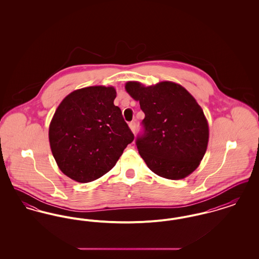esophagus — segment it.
<instances>
[{"instance_id":"1","label":"esophagus","mask_w":259,"mask_h":259,"mask_svg":"<svg viewBox=\"0 0 259 259\" xmlns=\"http://www.w3.org/2000/svg\"><path fill=\"white\" fill-rule=\"evenodd\" d=\"M129 127H130V129L133 131V132H135L136 130V122L135 121H132V122H130L129 123Z\"/></svg>"}]
</instances>
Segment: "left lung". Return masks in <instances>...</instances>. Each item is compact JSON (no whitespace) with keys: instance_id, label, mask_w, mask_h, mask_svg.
<instances>
[{"instance_id":"obj_1","label":"left lung","mask_w":259,"mask_h":259,"mask_svg":"<svg viewBox=\"0 0 259 259\" xmlns=\"http://www.w3.org/2000/svg\"><path fill=\"white\" fill-rule=\"evenodd\" d=\"M125 89L145 112L136 145L148 168L169 180L196 170L208 147L209 125L193 96L172 81L148 87L128 81Z\"/></svg>"}]
</instances>
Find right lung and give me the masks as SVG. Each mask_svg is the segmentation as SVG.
<instances>
[{
  "instance_id": "obj_1",
  "label": "right lung",
  "mask_w": 259,
  "mask_h": 259,
  "mask_svg": "<svg viewBox=\"0 0 259 259\" xmlns=\"http://www.w3.org/2000/svg\"><path fill=\"white\" fill-rule=\"evenodd\" d=\"M112 87L74 90L58 106L49 138L59 169L77 183L95 181L116 164L134 140Z\"/></svg>"
}]
</instances>
